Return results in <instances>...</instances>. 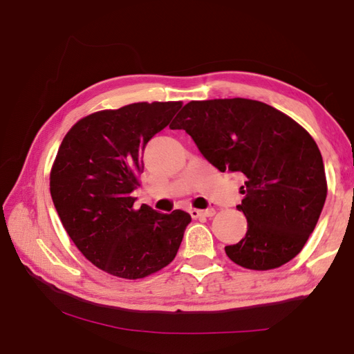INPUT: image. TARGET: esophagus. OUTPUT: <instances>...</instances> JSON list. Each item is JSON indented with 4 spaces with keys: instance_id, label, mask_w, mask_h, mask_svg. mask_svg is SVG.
<instances>
[{
    "instance_id": "esophagus-1",
    "label": "esophagus",
    "mask_w": 354,
    "mask_h": 354,
    "mask_svg": "<svg viewBox=\"0 0 354 354\" xmlns=\"http://www.w3.org/2000/svg\"><path fill=\"white\" fill-rule=\"evenodd\" d=\"M190 214H192V217H194V219H196V217H212V216H214V214H216V209H214V208H207V209H192Z\"/></svg>"
}]
</instances>
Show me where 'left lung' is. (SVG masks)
Wrapping results in <instances>:
<instances>
[{"mask_svg": "<svg viewBox=\"0 0 354 354\" xmlns=\"http://www.w3.org/2000/svg\"><path fill=\"white\" fill-rule=\"evenodd\" d=\"M193 138L221 171L240 173L248 221L245 237L225 246L239 266L280 268L303 250L327 196L324 162L317 142L283 112L248 99L190 102L170 124Z\"/></svg>", "mask_w": 354, "mask_h": 354, "instance_id": "1", "label": "left lung"}]
</instances>
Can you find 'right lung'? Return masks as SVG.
I'll return each mask as SVG.
<instances>
[{
    "label": "right lung",
    "mask_w": 354,
    "mask_h": 354,
    "mask_svg": "<svg viewBox=\"0 0 354 354\" xmlns=\"http://www.w3.org/2000/svg\"><path fill=\"white\" fill-rule=\"evenodd\" d=\"M181 102L132 103L79 120L65 135L50 175V193L64 228L85 257L127 280L167 266L192 222L142 204L132 192L149 140L170 123Z\"/></svg>",
    "instance_id": "1"
}]
</instances>
